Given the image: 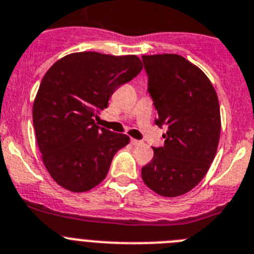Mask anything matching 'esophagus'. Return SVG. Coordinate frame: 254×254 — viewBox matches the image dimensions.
I'll list each match as a JSON object with an SVG mask.
<instances>
[{"mask_svg": "<svg viewBox=\"0 0 254 254\" xmlns=\"http://www.w3.org/2000/svg\"><path fill=\"white\" fill-rule=\"evenodd\" d=\"M130 143L133 144V146H140V144H142V142H140V140H138V139H131Z\"/></svg>", "mask_w": 254, "mask_h": 254, "instance_id": "esophagus-1", "label": "esophagus"}]
</instances>
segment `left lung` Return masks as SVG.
<instances>
[{"label":"left lung","instance_id":"left-lung-1","mask_svg":"<svg viewBox=\"0 0 254 254\" xmlns=\"http://www.w3.org/2000/svg\"><path fill=\"white\" fill-rule=\"evenodd\" d=\"M142 61L157 111L155 124L168 127L164 146L153 147V159L142 168V178L159 195L176 197L203 180L216 156L218 97L205 73L181 55H143Z\"/></svg>","mask_w":254,"mask_h":254}]
</instances>
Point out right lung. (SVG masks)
<instances>
[{"mask_svg":"<svg viewBox=\"0 0 254 254\" xmlns=\"http://www.w3.org/2000/svg\"><path fill=\"white\" fill-rule=\"evenodd\" d=\"M142 68L135 55L82 51L59 59L45 73L33 103V127L45 167L62 187L85 192L106 178L115 153L130 138L98 127L94 119Z\"/></svg>","mask_w":254,"mask_h":254,"instance_id":"add662e5","label":"right lung"}]
</instances>
